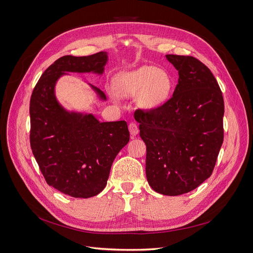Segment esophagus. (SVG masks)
Wrapping results in <instances>:
<instances>
[{
	"label": "esophagus",
	"instance_id": "1",
	"mask_svg": "<svg viewBox=\"0 0 253 253\" xmlns=\"http://www.w3.org/2000/svg\"><path fill=\"white\" fill-rule=\"evenodd\" d=\"M128 129H129V133L131 136H136L139 133V127L136 123H130L128 125Z\"/></svg>",
	"mask_w": 253,
	"mask_h": 253
}]
</instances>
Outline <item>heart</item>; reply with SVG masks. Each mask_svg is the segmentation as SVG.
I'll return each mask as SVG.
<instances>
[{
    "instance_id": "obj_1",
    "label": "heart",
    "mask_w": 253,
    "mask_h": 253,
    "mask_svg": "<svg viewBox=\"0 0 253 253\" xmlns=\"http://www.w3.org/2000/svg\"><path fill=\"white\" fill-rule=\"evenodd\" d=\"M116 86L120 93L126 95L141 93V104L151 108L166 101L170 93L172 82L165 71L152 66H144L117 77Z\"/></svg>"
}]
</instances>
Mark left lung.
<instances>
[{"mask_svg":"<svg viewBox=\"0 0 253 253\" xmlns=\"http://www.w3.org/2000/svg\"><path fill=\"white\" fill-rule=\"evenodd\" d=\"M179 79L173 95L149 110L137 109L146 144V177L159 194H186L208 179L223 142L224 102L210 69L189 55L167 54Z\"/></svg>","mask_w":253,"mask_h":253,"instance_id":"left-lung-1","label":"left lung"}]
</instances>
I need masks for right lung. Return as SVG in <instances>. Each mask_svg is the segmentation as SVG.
I'll return each mask as SVG.
<instances>
[{"instance_id":"add662e5","label":"right lung","mask_w":253,"mask_h":253,"mask_svg":"<svg viewBox=\"0 0 253 253\" xmlns=\"http://www.w3.org/2000/svg\"><path fill=\"white\" fill-rule=\"evenodd\" d=\"M106 52L65 55L48 67L30 101V142L48 185L73 198H90L105 188L112 163L129 140L125 120L100 123L92 115L68 113L54 97V84L64 72L102 73ZM94 89L101 98L105 94Z\"/></svg>"}]
</instances>
